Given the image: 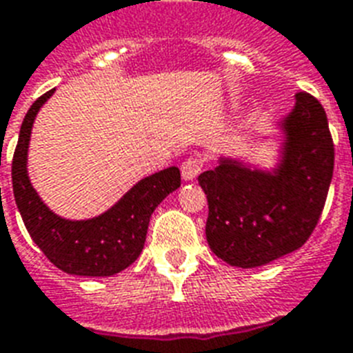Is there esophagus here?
Wrapping results in <instances>:
<instances>
[{
  "label": "esophagus",
  "instance_id": "obj_1",
  "mask_svg": "<svg viewBox=\"0 0 353 353\" xmlns=\"http://www.w3.org/2000/svg\"><path fill=\"white\" fill-rule=\"evenodd\" d=\"M201 170H203V161L196 156H190L181 165V174H183V179H185V181H192V179H196V177L201 174Z\"/></svg>",
  "mask_w": 353,
  "mask_h": 353
}]
</instances>
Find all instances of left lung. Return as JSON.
<instances>
[{
  "instance_id": "obj_1",
  "label": "left lung",
  "mask_w": 353,
  "mask_h": 353,
  "mask_svg": "<svg viewBox=\"0 0 353 353\" xmlns=\"http://www.w3.org/2000/svg\"><path fill=\"white\" fill-rule=\"evenodd\" d=\"M283 130L285 152L274 172L225 157L197 177L208 199L206 241L232 266L254 268L301 248L325 208L334 174L325 108L297 92Z\"/></svg>"
}]
</instances>
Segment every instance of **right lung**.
<instances>
[{
  "instance_id": "add662e5",
  "label": "right lung",
  "mask_w": 353,
  "mask_h": 353,
  "mask_svg": "<svg viewBox=\"0 0 353 353\" xmlns=\"http://www.w3.org/2000/svg\"><path fill=\"white\" fill-rule=\"evenodd\" d=\"M52 92L48 90L37 97L21 123L12 159L16 205L32 241L59 270L74 276H114L139 257L152 212L170 192L179 188L181 174L177 167H170L145 177L110 210L94 219L68 221L56 216L39 199L27 174V152L34 119Z\"/></svg>"
}]
</instances>
